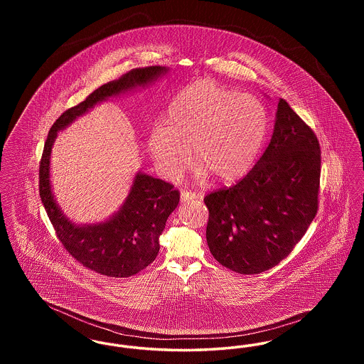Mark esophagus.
Masks as SVG:
<instances>
[{
    "label": "esophagus",
    "mask_w": 364,
    "mask_h": 364,
    "mask_svg": "<svg viewBox=\"0 0 364 364\" xmlns=\"http://www.w3.org/2000/svg\"><path fill=\"white\" fill-rule=\"evenodd\" d=\"M180 199H181V202H190V200L196 199V193L191 192V191L183 190L180 193Z\"/></svg>",
    "instance_id": "esophagus-1"
}]
</instances>
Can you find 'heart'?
I'll use <instances>...</instances> for the list:
<instances>
[{
  "label": "heart",
  "mask_w": 364,
  "mask_h": 364,
  "mask_svg": "<svg viewBox=\"0 0 364 364\" xmlns=\"http://www.w3.org/2000/svg\"><path fill=\"white\" fill-rule=\"evenodd\" d=\"M266 132V112L257 98L198 80L172 100L165 127L153 128L147 149L166 178L184 173L193 150L200 177L208 172L218 181L232 183L252 168Z\"/></svg>",
  "instance_id": "1"
}]
</instances>
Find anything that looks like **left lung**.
<instances>
[{
    "label": "left lung",
    "instance_id": "1",
    "mask_svg": "<svg viewBox=\"0 0 364 364\" xmlns=\"http://www.w3.org/2000/svg\"><path fill=\"white\" fill-rule=\"evenodd\" d=\"M319 177L316 135L279 100L273 136L255 166L205 198L213 257L240 274H258L285 259L316 215Z\"/></svg>",
    "mask_w": 364,
    "mask_h": 364
}]
</instances>
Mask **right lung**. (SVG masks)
<instances>
[{
    "mask_svg": "<svg viewBox=\"0 0 364 364\" xmlns=\"http://www.w3.org/2000/svg\"><path fill=\"white\" fill-rule=\"evenodd\" d=\"M165 67L129 70L120 79L92 91L83 102L65 110L53 124L39 162V196L58 240L72 258L107 277H131L156 259L159 236L180 200L173 186L146 173H136L120 210L107 221L76 225L57 206L50 186V154L57 132L110 97L150 85L165 75Z\"/></svg>",
    "mask_w": 364,
    "mask_h": 364,
    "instance_id": "right-lung-1",
    "label": "right lung"
}]
</instances>
